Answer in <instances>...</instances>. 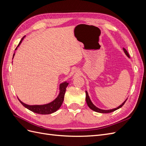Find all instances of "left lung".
<instances>
[{"instance_id":"1","label":"left lung","mask_w":146,"mask_h":146,"mask_svg":"<svg viewBox=\"0 0 146 146\" xmlns=\"http://www.w3.org/2000/svg\"><path fill=\"white\" fill-rule=\"evenodd\" d=\"M123 50H124V52L125 53V54L127 55V56H128V57H130V55H129V53H128V52L124 48H123ZM127 100V99H126V100ZM126 100H125V101L124 102H123L122 105H121L120 106H119V107H118L116 108L112 109V110H101V109L98 108V107H96V106H94V104L91 102V100H90V97H89V96H88V92H87V91H86V103H87L88 106V107H89L91 110H93V111H96V112H98V113H111V112H113V111H115V110H117V109H119V108H120L121 107H122V106H123V105H124V104L125 103Z\"/></svg>"}]
</instances>
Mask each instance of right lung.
Returning <instances> with one entry per match:
<instances>
[{
  "label": "right lung",
  "instance_id": "add662e5",
  "mask_svg": "<svg viewBox=\"0 0 146 146\" xmlns=\"http://www.w3.org/2000/svg\"><path fill=\"white\" fill-rule=\"evenodd\" d=\"M25 37V36L21 39V41L19 42V44L17 45V46L16 47V48H15V50L17 49V47H18L20 44L21 43L23 39H24V38ZM15 54H13V56H14ZM68 83L67 82H64L63 83L60 84V94L58 95V96L52 102L48 104H46V105H29L25 104L24 103H23V102H21L19 99L18 100H19L20 102L21 103V104L23 105L24 107H25V108H27V109H29L30 111H32L34 113H36L38 114H51L55 112L56 111L58 110L60 107L62 105L63 100H64V94L66 92V87L68 86Z\"/></svg>",
  "mask_w": 146,
  "mask_h": 146
}]
</instances>
